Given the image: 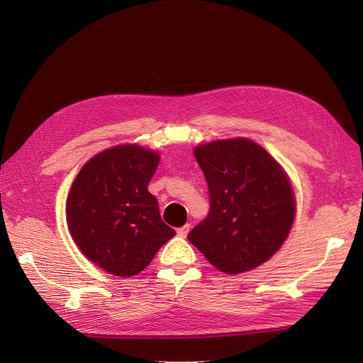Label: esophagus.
Instances as JSON below:
<instances>
[{
  "label": "esophagus",
  "instance_id": "1",
  "mask_svg": "<svg viewBox=\"0 0 363 363\" xmlns=\"http://www.w3.org/2000/svg\"><path fill=\"white\" fill-rule=\"evenodd\" d=\"M189 230H191V225L189 223H186V225H184V226H181V228H178V235L179 237H186V234L189 233Z\"/></svg>",
  "mask_w": 363,
  "mask_h": 363
}]
</instances>
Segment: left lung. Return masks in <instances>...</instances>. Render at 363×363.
Segmentation results:
<instances>
[{"label":"left lung","instance_id":"1","mask_svg":"<svg viewBox=\"0 0 363 363\" xmlns=\"http://www.w3.org/2000/svg\"><path fill=\"white\" fill-rule=\"evenodd\" d=\"M194 157L207 181L211 211L188 241L228 275L269 260L287 240L296 215L294 191L282 166L249 138L197 145Z\"/></svg>","mask_w":363,"mask_h":363}]
</instances>
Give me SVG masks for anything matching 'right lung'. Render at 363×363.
I'll return each mask as SVG.
<instances>
[{
  "label": "right lung",
  "mask_w": 363,
  "mask_h": 363,
  "mask_svg": "<svg viewBox=\"0 0 363 363\" xmlns=\"http://www.w3.org/2000/svg\"><path fill=\"white\" fill-rule=\"evenodd\" d=\"M159 152L138 144L107 148L76 175L66 200L69 233L84 256L114 277H132L175 235L148 182Z\"/></svg>",
  "instance_id": "right-lung-1"
}]
</instances>
